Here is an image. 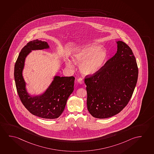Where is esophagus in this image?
Segmentation results:
<instances>
[{
    "instance_id": "obj_1",
    "label": "esophagus",
    "mask_w": 154,
    "mask_h": 154,
    "mask_svg": "<svg viewBox=\"0 0 154 154\" xmlns=\"http://www.w3.org/2000/svg\"><path fill=\"white\" fill-rule=\"evenodd\" d=\"M78 81L79 83H80V85H83L84 83V81L83 79L82 78H79L78 79Z\"/></svg>"
}]
</instances>
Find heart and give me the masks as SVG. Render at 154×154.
I'll list each match as a JSON object with an SVG mask.
<instances>
[{"label":"heart","mask_w":154,"mask_h":154,"mask_svg":"<svg viewBox=\"0 0 154 154\" xmlns=\"http://www.w3.org/2000/svg\"><path fill=\"white\" fill-rule=\"evenodd\" d=\"M107 52L100 45L90 44L75 49L72 54L74 63L80 64V70L85 75H91L97 73L105 65L107 60ZM66 66L73 67L72 63L66 60Z\"/></svg>","instance_id":"heart-1"}]
</instances>
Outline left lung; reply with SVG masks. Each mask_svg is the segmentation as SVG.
I'll use <instances>...</instances> for the list:
<instances>
[{
  "label": "left lung",
  "instance_id": "1",
  "mask_svg": "<svg viewBox=\"0 0 154 154\" xmlns=\"http://www.w3.org/2000/svg\"><path fill=\"white\" fill-rule=\"evenodd\" d=\"M117 51L100 71L85 76L88 111L104 119L119 113L127 105L137 85L138 68L131 49L117 42Z\"/></svg>",
  "mask_w": 154,
  "mask_h": 154
}]
</instances>
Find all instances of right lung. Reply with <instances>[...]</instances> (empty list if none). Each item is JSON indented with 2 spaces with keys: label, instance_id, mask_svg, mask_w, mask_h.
Wrapping results in <instances>:
<instances>
[{
  "label": "right lung",
  "instance_id": "right-lung-1",
  "mask_svg": "<svg viewBox=\"0 0 154 154\" xmlns=\"http://www.w3.org/2000/svg\"><path fill=\"white\" fill-rule=\"evenodd\" d=\"M50 48L47 42L36 39L27 43L20 52L14 66V80L17 94L22 104L32 115L45 119H56L63 112L68 98L74 91V76H54L44 93L30 95L22 75L25 59L32 50Z\"/></svg>",
  "mask_w": 154,
  "mask_h": 154
}]
</instances>
